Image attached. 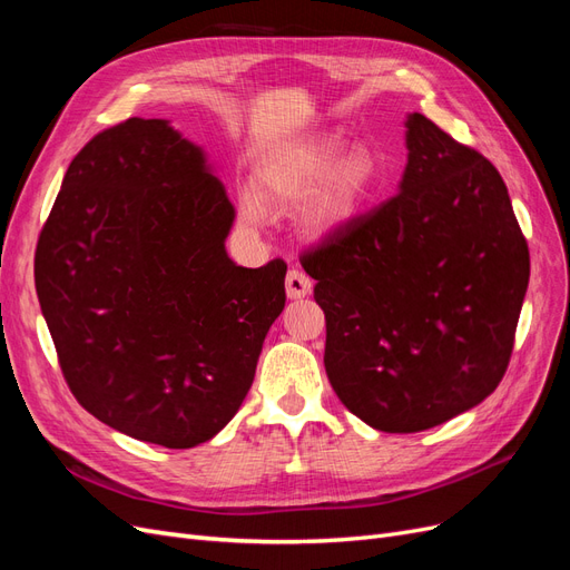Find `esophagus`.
Returning <instances> with one entry per match:
<instances>
[{"mask_svg": "<svg viewBox=\"0 0 570 570\" xmlns=\"http://www.w3.org/2000/svg\"><path fill=\"white\" fill-rule=\"evenodd\" d=\"M314 283L308 275H304L299 268H289L287 273V281H285V292L289 299H304L308 292H312Z\"/></svg>", "mask_w": 570, "mask_h": 570, "instance_id": "34e87169", "label": "esophagus"}]
</instances>
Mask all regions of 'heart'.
I'll use <instances>...</instances> for the list:
<instances>
[{"label":"heart","instance_id":"obj_1","mask_svg":"<svg viewBox=\"0 0 570 570\" xmlns=\"http://www.w3.org/2000/svg\"><path fill=\"white\" fill-rule=\"evenodd\" d=\"M377 178L373 154L352 149L344 154L340 140H321L268 161L256 178V193L239 195V220L258 230L266 223V206L308 204L302 226L314 237H331L344 230L364 212Z\"/></svg>","mask_w":570,"mask_h":570}]
</instances>
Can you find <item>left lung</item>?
Wrapping results in <instances>:
<instances>
[{"label":"left lung","mask_w":570,"mask_h":570,"mask_svg":"<svg viewBox=\"0 0 570 570\" xmlns=\"http://www.w3.org/2000/svg\"><path fill=\"white\" fill-rule=\"evenodd\" d=\"M404 128L400 195L302 258L325 314L327 381L383 433H419L488 400L530 278L497 168L423 114Z\"/></svg>","instance_id":"8db88e82"}]
</instances>
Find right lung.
Masks as SVG:
<instances>
[{"instance_id":"1","label":"right lung","mask_w":570,"mask_h":570,"mask_svg":"<svg viewBox=\"0 0 570 570\" xmlns=\"http://www.w3.org/2000/svg\"><path fill=\"white\" fill-rule=\"evenodd\" d=\"M233 220L204 147L166 118L99 132L68 166L36 289L68 387L118 433L189 450L243 406L287 266H237Z\"/></svg>"}]
</instances>
